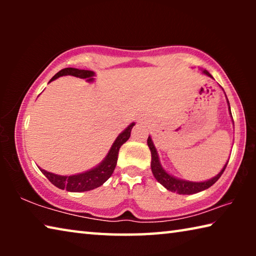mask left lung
Returning a JSON list of instances; mask_svg holds the SVG:
<instances>
[{
	"label": "left lung",
	"mask_w": 256,
	"mask_h": 256,
	"mask_svg": "<svg viewBox=\"0 0 256 256\" xmlns=\"http://www.w3.org/2000/svg\"><path fill=\"white\" fill-rule=\"evenodd\" d=\"M203 73L206 74L208 76L212 78V76L206 70H203ZM227 102L229 106L228 99H227ZM229 114H230V116H232L230 106H229ZM146 142H148V146L151 151V170H152L154 178L157 180L164 188L170 190V192L183 194V196H190V194H194V193L201 192V190H204L206 188H209L210 186L214 185L216 182L220 178V176L222 175V172H224V170H226V167H227L228 162H226V164H224L222 170H220L218 175H216L214 177H212V178L204 180V182H190V180L177 178V177L170 175V172H167L162 168V164H160L157 149H156V146L152 142V138H151L150 136H149L148 141Z\"/></svg>",
	"instance_id": "8db88e82"
}]
</instances>
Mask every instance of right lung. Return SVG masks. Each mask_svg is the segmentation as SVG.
Returning <instances> with one entry per match:
<instances>
[{
	"mask_svg": "<svg viewBox=\"0 0 256 256\" xmlns=\"http://www.w3.org/2000/svg\"><path fill=\"white\" fill-rule=\"evenodd\" d=\"M63 76H73L80 78V79H86L88 82H92L94 72L89 70H79V68H66L56 73V74L52 78L50 82L54 81L58 79V78ZM134 125H136V123H131L122 133L118 134V136L116 138L114 144L110 146V149L108 151L105 159H104L98 166L94 167L92 170H89L84 172H80V174L76 175L62 176L53 174V172H50L45 170H42L40 167L38 168H40V172L47 177V180H48L52 184L60 190H66L68 192H86V190H92L94 188H97L105 183V182L112 176V172H114L116 167V164H118L120 148L130 138L132 128Z\"/></svg>",
	"mask_w": 256,
	"mask_h": 256,
	"instance_id": "1",
	"label": "right lung"
}]
</instances>
